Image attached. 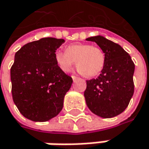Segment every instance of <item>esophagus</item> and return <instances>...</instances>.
Listing matches in <instances>:
<instances>
[{
    "label": "esophagus",
    "instance_id": "1",
    "mask_svg": "<svg viewBox=\"0 0 149 149\" xmlns=\"http://www.w3.org/2000/svg\"><path fill=\"white\" fill-rule=\"evenodd\" d=\"M71 77H72V79H73L74 81V80H76V79L78 78V77H77V76H75V75H72Z\"/></svg>",
    "mask_w": 149,
    "mask_h": 149
}]
</instances>
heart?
Returning a JSON list of instances; mask_svg holds the SVG:
<instances>
[{
  "label": "heart",
  "mask_w": 149,
  "mask_h": 149,
  "mask_svg": "<svg viewBox=\"0 0 149 149\" xmlns=\"http://www.w3.org/2000/svg\"><path fill=\"white\" fill-rule=\"evenodd\" d=\"M55 59L64 72H69L76 61L79 71L87 77H93L101 72L105 56L100 47L78 43L67 46L65 52L56 51Z\"/></svg>",
  "instance_id": "heart-1"
}]
</instances>
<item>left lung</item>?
Returning <instances> with one entry per match:
<instances>
[{
    "instance_id": "8db88e82",
    "label": "left lung",
    "mask_w": 149,
    "mask_h": 149,
    "mask_svg": "<svg viewBox=\"0 0 149 149\" xmlns=\"http://www.w3.org/2000/svg\"><path fill=\"white\" fill-rule=\"evenodd\" d=\"M104 53V65L98 78L86 81L84 96L87 107L104 118L116 117L127 108L134 93L135 64L119 45L102 36L86 38Z\"/></svg>"
}]
</instances>
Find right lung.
<instances>
[{"label": "right lung", "instance_id": "right-lung-1", "mask_svg": "<svg viewBox=\"0 0 149 149\" xmlns=\"http://www.w3.org/2000/svg\"><path fill=\"white\" fill-rule=\"evenodd\" d=\"M64 39L44 38L21 47L11 68L12 95L19 112L34 122H46L59 114L72 78L57 65L56 50Z\"/></svg>", "mask_w": 149, "mask_h": 149}]
</instances>
